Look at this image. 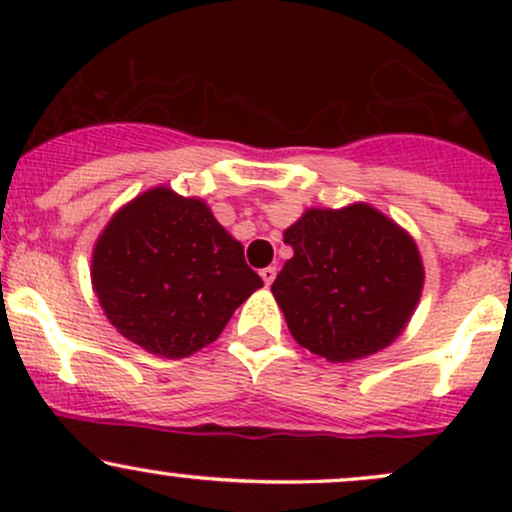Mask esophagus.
I'll return each instance as SVG.
<instances>
[{
    "label": "esophagus",
    "instance_id": "1",
    "mask_svg": "<svg viewBox=\"0 0 512 512\" xmlns=\"http://www.w3.org/2000/svg\"><path fill=\"white\" fill-rule=\"evenodd\" d=\"M260 276H262L264 286H269V284H272V281L276 279V267H264L262 272H260Z\"/></svg>",
    "mask_w": 512,
    "mask_h": 512
}]
</instances>
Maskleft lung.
Returning a JSON list of instances; mask_svg holds the SVG:
<instances>
[{
  "mask_svg": "<svg viewBox=\"0 0 512 512\" xmlns=\"http://www.w3.org/2000/svg\"><path fill=\"white\" fill-rule=\"evenodd\" d=\"M293 257L272 293L298 344L332 363L383 351L419 305L424 262L414 238L366 202L308 209L284 231Z\"/></svg>",
  "mask_w": 512,
  "mask_h": 512,
  "instance_id": "obj_1",
  "label": "left lung"
}]
</instances>
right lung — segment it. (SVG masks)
Listing matches in <instances>:
<instances>
[{
  "label": "right lung",
  "mask_w": 512,
  "mask_h": 512,
  "mask_svg": "<svg viewBox=\"0 0 512 512\" xmlns=\"http://www.w3.org/2000/svg\"><path fill=\"white\" fill-rule=\"evenodd\" d=\"M91 284L122 337L185 358L219 339L262 279L207 202L161 185L115 211L93 245Z\"/></svg>",
  "instance_id": "obj_1"
}]
</instances>
